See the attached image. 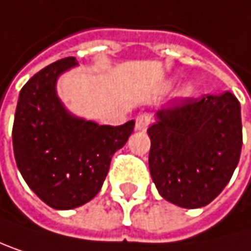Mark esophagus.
Listing matches in <instances>:
<instances>
[{"mask_svg": "<svg viewBox=\"0 0 251 251\" xmlns=\"http://www.w3.org/2000/svg\"><path fill=\"white\" fill-rule=\"evenodd\" d=\"M152 121V115L148 114V112H142L136 117V130H140V131H145L149 124Z\"/></svg>", "mask_w": 251, "mask_h": 251, "instance_id": "obj_1", "label": "esophagus"}]
</instances>
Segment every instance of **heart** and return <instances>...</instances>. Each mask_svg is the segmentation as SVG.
Wrapping results in <instances>:
<instances>
[{"mask_svg": "<svg viewBox=\"0 0 251 251\" xmlns=\"http://www.w3.org/2000/svg\"><path fill=\"white\" fill-rule=\"evenodd\" d=\"M181 95H183V96H190V95H191V86H184V87H183V90H181Z\"/></svg>", "mask_w": 251, "mask_h": 251, "instance_id": "heart-1", "label": "heart"}]
</instances>
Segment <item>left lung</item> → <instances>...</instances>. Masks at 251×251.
Here are the masks:
<instances>
[{
	"mask_svg": "<svg viewBox=\"0 0 251 251\" xmlns=\"http://www.w3.org/2000/svg\"><path fill=\"white\" fill-rule=\"evenodd\" d=\"M149 170L159 194L181 207L209 204L240 161L243 126L238 99L225 92L176 98L148 128Z\"/></svg>",
	"mask_w": 251,
	"mask_h": 251,
	"instance_id": "left-lung-1",
	"label": "left lung"
}]
</instances>
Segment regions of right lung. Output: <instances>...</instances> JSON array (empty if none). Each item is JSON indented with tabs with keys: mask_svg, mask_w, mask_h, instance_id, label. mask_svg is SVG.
Masks as SVG:
<instances>
[{
	"mask_svg": "<svg viewBox=\"0 0 251 251\" xmlns=\"http://www.w3.org/2000/svg\"><path fill=\"white\" fill-rule=\"evenodd\" d=\"M75 64L67 57L36 73L20 90L13 124L14 158L25 181L48 206L63 210L99 193L112 155L134 130L133 120L99 126L65 111L55 83Z\"/></svg>",
	"mask_w": 251,
	"mask_h": 251,
	"instance_id": "add662e5",
	"label": "right lung"
}]
</instances>
